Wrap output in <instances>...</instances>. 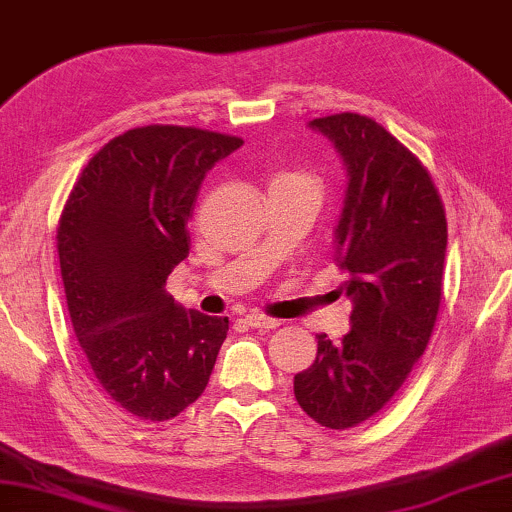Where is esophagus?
Instances as JSON below:
<instances>
[{
    "label": "esophagus",
    "mask_w": 512,
    "mask_h": 512,
    "mask_svg": "<svg viewBox=\"0 0 512 512\" xmlns=\"http://www.w3.org/2000/svg\"><path fill=\"white\" fill-rule=\"evenodd\" d=\"M245 322H248L252 329H276L281 322L279 319H272V317H264V315H257V312H250L248 317H245Z\"/></svg>",
    "instance_id": "esophagus-1"
}]
</instances>
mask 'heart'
Returning a JSON list of instances; mask_svg holds the SVG:
<instances>
[{
    "label": "heart",
    "instance_id": "1",
    "mask_svg": "<svg viewBox=\"0 0 512 512\" xmlns=\"http://www.w3.org/2000/svg\"><path fill=\"white\" fill-rule=\"evenodd\" d=\"M288 178H305V176H298V174H281V176H276L272 183H276V181H288Z\"/></svg>",
    "mask_w": 512,
    "mask_h": 512
}]
</instances>
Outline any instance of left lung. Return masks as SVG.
<instances>
[{"instance_id":"8db88e82","label":"left lung","mask_w":512,"mask_h":512,"mask_svg":"<svg viewBox=\"0 0 512 512\" xmlns=\"http://www.w3.org/2000/svg\"><path fill=\"white\" fill-rule=\"evenodd\" d=\"M346 169L334 229L336 267L353 303L350 334L317 336V357L293 393L312 420L348 429L384 408L432 336L446 262V212L420 159L377 121L334 114L310 121Z\"/></svg>"}]
</instances>
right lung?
<instances>
[{"mask_svg": "<svg viewBox=\"0 0 512 512\" xmlns=\"http://www.w3.org/2000/svg\"><path fill=\"white\" fill-rule=\"evenodd\" d=\"M240 145L200 128H133L90 159L61 212L73 331L102 391L140 420H171L195 403L229 331V317L186 310L164 286L188 257L207 171Z\"/></svg>", "mask_w": 512, "mask_h": 512, "instance_id": "right-lung-1", "label": "right lung"}]
</instances>
